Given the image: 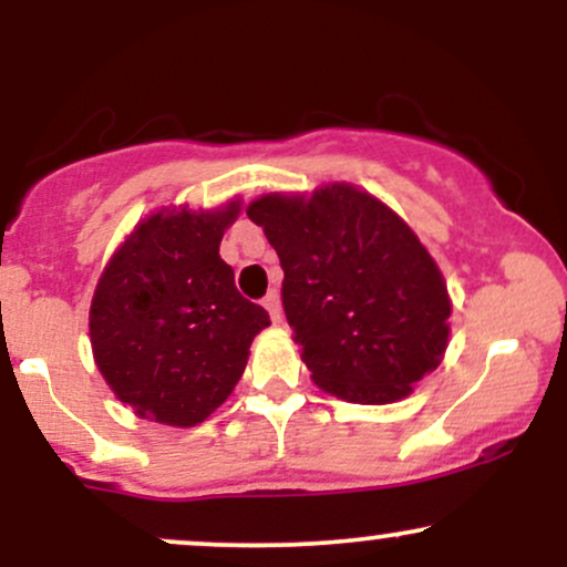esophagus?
I'll list each match as a JSON object with an SVG mask.
<instances>
[{
  "instance_id": "1",
  "label": "esophagus",
  "mask_w": 567,
  "mask_h": 567,
  "mask_svg": "<svg viewBox=\"0 0 567 567\" xmlns=\"http://www.w3.org/2000/svg\"><path fill=\"white\" fill-rule=\"evenodd\" d=\"M264 309L269 311L271 322H279V317H282V303H279V292L277 290H269L264 298Z\"/></svg>"
}]
</instances>
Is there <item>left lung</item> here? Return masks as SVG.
I'll return each instance as SVG.
<instances>
[{
    "label": "left lung",
    "mask_w": 567,
    "mask_h": 567,
    "mask_svg": "<svg viewBox=\"0 0 567 567\" xmlns=\"http://www.w3.org/2000/svg\"><path fill=\"white\" fill-rule=\"evenodd\" d=\"M247 218L282 266V306L311 381L357 405L413 392L447 347L445 279L410 226L349 184L266 194Z\"/></svg>",
    "instance_id": "left-lung-1"
}]
</instances>
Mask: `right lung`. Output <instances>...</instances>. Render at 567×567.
I'll return each instance as SVG.
<instances>
[{
  "label": "right lung",
  "mask_w": 567,
  "mask_h": 567,
  "mask_svg": "<svg viewBox=\"0 0 567 567\" xmlns=\"http://www.w3.org/2000/svg\"><path fill=\"white\" fill-rule=\"evenodd\" d=\"M239 202L213 213L159 210L106 264L90 306L95 365L141 419L202 424L234 392L269 324L218 256Z\"/></svg>",
  "instance_id": "add662e5"
}]
</instances>
